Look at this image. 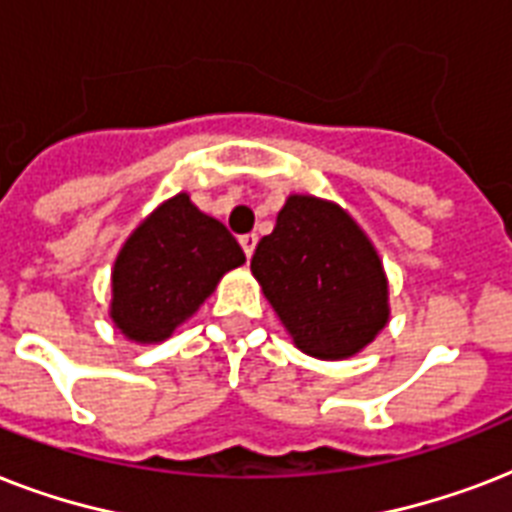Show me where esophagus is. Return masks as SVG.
<instances>
[{"mask_svg": "<svg viewBox=\"0 0 512 512\" xmlns=\"http://www.w3.org/2000/svg\"><path fill=\"white\" fill-rule=\"evenodd\" d=\"M239 244H241V249H244V255L252 257L255 255V247H257V233H244V236L239 239Z\"/></svg>", "mask_w": 512, "mask_h": 512, "instance_id": "1", "label": "esophagus"}]
</instances>
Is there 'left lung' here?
<instances>
[{
  "label": "left lung",
  "mask_w": 512,
  "mask_h": 512,
  "mask_svg": "<svg viewBox=\"0 0 512 512\" xmlns=\"http://www.w3.org/2000/svg\"><path fill=\"white\" fill-rule=\"evenodd\" d=\"M252 273L297 348L356 356L388 324V279L356 220L332 201L292 193L252 255Z\"/></svg>",
  "instance_id": "left-lung-1"
}]
</instances>
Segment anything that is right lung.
Wrapping results in <instances>:
<instances>
[{
  "label": "right lung",
  "mask_w": 512,
  "mask_h": 512,
  "mask_svg": "<svg viewBox=\"0 0 512 512\" xmlns=\"http://www.w3.org/2000/svg\"><path fill=\"white\" fill-rule=\"evenodd\" d=\"M244 260L231 231L177 193L124 241L111 273V319L127 340H167Z\"/></svg>",
  "instance_id": "obj_1"
}]
</instances>
